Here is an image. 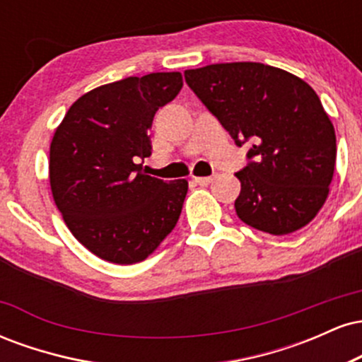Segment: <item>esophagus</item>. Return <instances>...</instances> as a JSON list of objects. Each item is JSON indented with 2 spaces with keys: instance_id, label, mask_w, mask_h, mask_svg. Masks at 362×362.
Listing matches in <instances>:
<instances>
[{
  "instance_id": "34e87169",
  "label": "esophagus",
  "mask_w": 362,
  "mask_h": 362,
  "mask_svg": "<svg viewBox=\"0 0 362 362\" xmlns=\"http://www.w3.org/2000/svg\"><path fill=\"white\" fill-rule=\"evenodd\" d=\"M214 180V177H194V182L199 185H209Z\"/></svg>"
}]
</instances>
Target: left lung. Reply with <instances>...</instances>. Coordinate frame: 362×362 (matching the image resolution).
Here are the masks:
<instances>
[{
	"label": "left lung",
	"instance_id": "8db88e82",
	"mask_svg": "<svg viewBox=\"0 0 362 362\" xmlns=\"http://www.w3.org/2000/svg\"><path fill=\"white\" fill-rule=\"evenodd\" d=\"M185 83L230 132L252 141L235 209L245 224L271 235L306 226L325 204L334 177L335 131L308 83L260 62L187 69Z\"/></svg>",
	"mask_w": 362,
	"mask_h": 362
}]
</instances>
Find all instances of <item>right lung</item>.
I'll use <instances>...</instances> for the list:
<instances>
[{
    "label": "right lung",
    "mask_w": 362,
    "mask_h": 362,
    "mask_svg": "<svg viewBox=\"0 0 362 362\" xmlns=\"http://www.w3.org/2000/svg\"><path fill=\"white\" fill-rule=\"evenodd\" d=\"M180 73L131 76L88 91L54 132L49 180L74 238L112 264H136L180 218L187 180L146 175L156 110L182 90Z\"/></svg>",
    "instance_id": "right-lung-1"
}]
</instances>
